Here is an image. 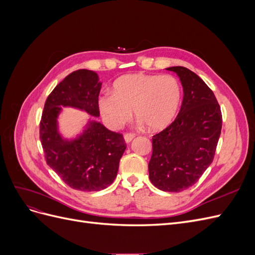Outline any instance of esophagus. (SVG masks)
Masks as SVG:
<instances>
[{"label":"esophagus","instance_id":"esophagus-1","mask_svg":"<svg viewBox=\"0 0 255 255\" xmlns=\"http://www.w3.org/2000/svg\"><path fill=\"white\" fill-rule=\"evenodd\" d=\"M136 135L134 134V133H126L125 134V140L127 141V142H130L133 140V138L135 137Z\"/></svg>","mask_w":255,"mask_h":255}]
</instances>
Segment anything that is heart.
I'll list each match as a JSON object with an SVG mask.
<instances>
[{
  "instance_id": "b5f03b06",
  "label": "heart",
  "mask_w": 255,
  "mask_h": 255,
  "mask_svg": "<svg viewBox=\"0 0 255 255\" xmlns=\"http://www.w3.org/2000/svg\"><path fill=\"white\" fill-rule=\"evenodd\" d=\"M181 86L171 74L135 73L114 83L113 94L104 92L99 107L110 126L120 128L132 115L152 130H159L173 121L181 103Z\"/></svg>"
}]
</instances>
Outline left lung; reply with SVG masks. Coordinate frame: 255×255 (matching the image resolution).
I'll return each instance as SVG.
<instances>
[{"label":"left lung","mask_w":255,"mask_h":255,"mask_svg":"<svg viewBox=\"0 0 255 255\" xmlns=\"http://www.w3.org/2000/svg\"><path fill=\"white\" fill-rule=\"evenodd\" d=\"M180 76L184 98L172 123L152 137L149 177L154 186L180 192L195 185L212 164L222 115L212 89L189 69L167 68Z\"/></svg>","instance_id":"8db88e82"}]
</instances>
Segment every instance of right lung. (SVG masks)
<instances>
[{"instance_id":"right-lung-1","label":"right lung","mask_w":255,"mask_h":255,"mask_svg":"<svg viewBox=\"0 0 255 255\" xmlns=\"http://www.w3.org/2000/svg\"><path fill=\"white\" fill-rule=\"evenodd\" d=\"M101 83L98 74L80 69L53 89L45 100L40 120V141L47 164L65 184L81 191L102 190L117 176L119 161L127 148L123 135L97 121H89L80 138L64 140L57 133L56 118L63 106L78 107L99 117Z\"/></svg>"}]
</instances>
